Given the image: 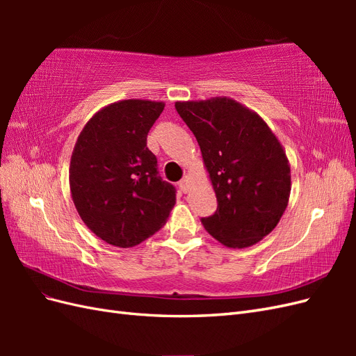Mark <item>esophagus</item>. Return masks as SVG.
<instances>
[{"label":"esophagus","mask_w":356,"mask_h":356,"mask_svg":"<svg viewBox=\"0 0 356 356\" xmlns=\"http://www.w3.org/2000/svg\"><path fill=\"white\" fill-rule=\"evenodd\" d=\"M190 177L188 175H186L184 178H182L181 181H179V188L184 191V193H187L188 191V188H190Z\"/></svg>","instance_id":"34e87169"}]
</instances>
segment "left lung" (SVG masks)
<instances>
[{
    "label": "left lung",
    "instance_id": "left-lung-1",
    "mask_svg": "<svg viewBox=\"0 0 356 356\" xmlns=\"http://www.w3.org/2000/svg\"><path fill=\"white\" fill-rule=\"evenodd\" d=\"M175 108L195 134L218 208L202 224L227 248L260 242L282 218L291 168L282 144L255 111L227 96L178 101Z\"/></svg>",
    "mask_w": 356,
    "mask_h": 356
}]
</instances>
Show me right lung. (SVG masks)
Instances as JSON below:
<instances>
[{"label": "right lung", "mask_w": 356, "mask_h": 356, "mask_svg": "<svg viewBox=\"0 0 356 356\" xmlns=\"http://www.w3.org/2000/svg\"><path fill=\"white\" fill-rule=\"evenodd\" d=\"M165 102L124 99L84 124L70 163V190L83 222L104 242L131 248L166 224L175 187L157 175L147 135Z\"/></svg>", "instance_id": "1"}]
</instances>
